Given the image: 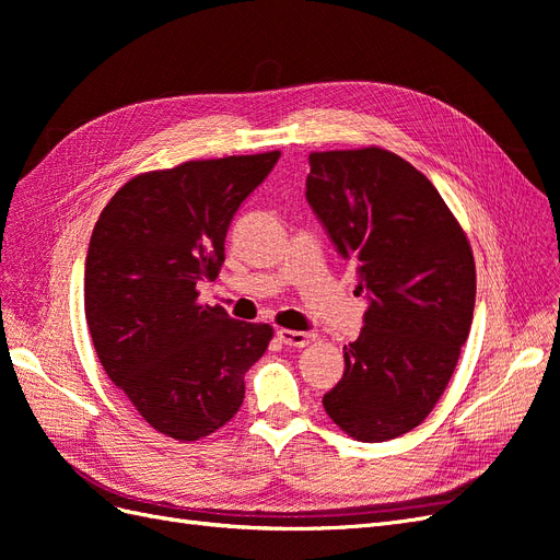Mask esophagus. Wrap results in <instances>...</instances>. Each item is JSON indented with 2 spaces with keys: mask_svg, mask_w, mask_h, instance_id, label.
Instances as JSON below:
<instances>
[{
  "mask_svg": "<svg viewBox=\"0 0 560 560\" xmlns=\"http://www.w3.org/2000/svg\"><path fill=\"white\" fill-rule=\"evenodd\" d=\"M278 338H280V343L290 346V348H303L313 341V334L294 331V329H278Z\"/></svg>",
  "mask_w": 560,
  "mask_h": 560,
  "instance_id": "obj_1",
  "label": "esophagus"
}]
</instances>
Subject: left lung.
Segmentation results:
<instances>
[{
  "label": "left lung",
  "instance_id": "left-lung-1",
  "mask_svg": "<svg viewBox=\"0 0 560 560\" xmlns=\"http://www.w3.org/2000/svg\"><path fill=\"white\" fill-rule=\"evenodd\" d=\"M308 163V206L358 261L369 301L322 404L350 436L387 442L418 428L453 376L477 296L471 247L432 182L393 151H315Z\"/></svg>",
  "mask_w": 560,
  "mask_h": 560
}]
</instances>
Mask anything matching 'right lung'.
<instances>
[{"label":"right lung","mask_w":560,"mask_h":560,"mask_svg":"<svg viewBox=\"0 0 560 560\" xmlns=\"http://www.w3.org/2000/svg\"><path fill=\"white\" fill-rule=\"evenodd\" d=\"M280 151L186 161L132 177L91 235L83 306L112 383L161 434L196 442L238 413L273 327L198 303L243 200Z\"/></svg>","instance_id":"add662e5"}]
</instances>
